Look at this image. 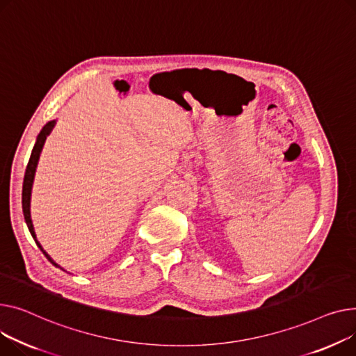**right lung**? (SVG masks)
Returning a JSON list of instances; mask_svg holds the SVG:
<instances>
[{
	"mask_svg": "<svg viewBox=\"0 0 356 356\" xmlns=\"http://www.w3.org/2000/svg\"><path fill=\"white\" fill-rule=\"evenodd\" d=\"M56 124V120H51L49 123L44 124V128L41 129V132L38 134L37 136V140L34 143V148L31 151V155H30V161L27 163V168H26V174H24V182H23V214H24V220L27 222V227L30 229V233L35 241V244L38 245V248L43 252V254L49 259V261H51L56 267H60L47 253L46 250L41 247V244L38 243L37 237H35V233H34V227H33V221H31V214H30V200H31V188H33V181H34V174H35V168H37V163H38V158H40V154H41V149H43L44 146V142L47 139V136L51 134L53 128ZM63 270V267H60Z\"/></svg>",
	"mask_w": 356,
	"mask_h": 356,
	"instance_id": "right-lung-1",
	"label": "right lung"
}]
</instances>
